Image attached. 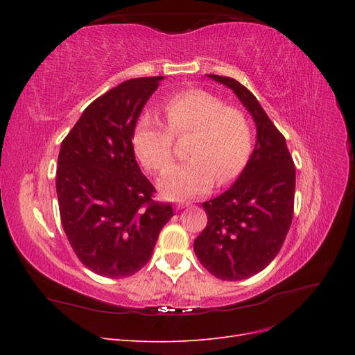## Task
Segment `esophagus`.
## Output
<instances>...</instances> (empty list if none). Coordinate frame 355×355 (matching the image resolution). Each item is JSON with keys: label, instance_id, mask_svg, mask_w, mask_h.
I'll list each match as a JSON object with an SVG mask.
<instances>
[{"label": "esophagus", "instance_id": "1", "mask_svg": "<svg viewBox=\"0 0 355 355\" xmlns=\"http://www.w3.org/2000/svg\"><path fill=\"white\" fill-rule=\"evenodd\" d=\"M189 206H191V202H185V201H179V202H176V204H175V207H176L178 210L187 209V207H189Z\"/></svg>", "mask_w": 355, "mask_h": 355}]
</instances>
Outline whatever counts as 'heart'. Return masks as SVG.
<instances>
[{"mask_svg":"<svg viewBox=\"0 0 355 355\" xmlns=\"http://www.w3.org/2000/svg\"><path fill=\"white\" fill-rule=\"evenodd\" d=\"M163 110L168 127L153 115H144L135 128L133 146L149 171L166 173L175 159L173 136L180 139L189 135L187 154L191 158L159 180L166 197H198L213 188L218 176L220 184L237 178L252 153L249 116L202 89L173 94Z\"/></svg>","mask_w":355,"mask_h":355,"instance_id":"obj_1","label":"heart"}]
</instances>
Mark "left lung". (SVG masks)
Segmentation results:
<instances>
[{"instance_id":"8db88e82","label":"left lung","mask_w":355,"mask_h":355,"mask_svg":"<svg viewBox=\"0 0 355 355\" xmlns=\"http://www.w3.org/2000/svg\"><path fill=\"white\" fill-rule=\"evenodd\" d=\"M230 87L256 123V145L235 184L202 202L207 225L194 241L206 270L225 282L249 278L280 252L293 219L296 168L284 136L253 93L237 80L210 73Z\"/></svg>"}]
</instances>
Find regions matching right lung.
Here are the masks:
<instances>
[{
	"label": "right lung",
	"instance_id": "right-lung-1",
	"mask_svg": "<svg viewBox=\"0 0 355 355\" xmlns=\"http://www.w3.org/2000/svg\"><path fill=\"white\" fill-rule=\"evenodd\" d=\"M163 77L133 78L93 101L63 139L56 191L62 227L90 271L108 278L136 274L153 256L170 202L135 158L137 118Z\"/></svg>",
	"mask_w": 355,
	"mask_h": 355
}]
</instances>
